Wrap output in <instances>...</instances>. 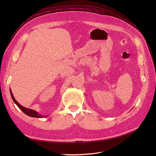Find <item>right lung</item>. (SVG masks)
Wrapping results in <instances>:
<instances>
[{"mask_svg": "<svg viewBox=\"0 0 156 156\" xmlns=\"http://www.w3.org/2000/svg\"><path fill=\"white\" fill-rule=\"evenodd\" d=\"M10 94H11V96H12V98L13 99V101L16 103V104L17 105V107L20 108V109L25 113V114H26L27 115L29 116H31V117H35V118H44L45 117V116H42V115H39L38 113H37L36 111H34V110H32V109H29V108H25L24 107H23L22 105H21L20 103H19L16 100L15 98H14L13 94L12 93V91L10 90Z\"/></svg>", "mask_w": 156, "mask_h": 156, "instance_id": "right-lung-1", "label": "right lung"}]
</instances>
